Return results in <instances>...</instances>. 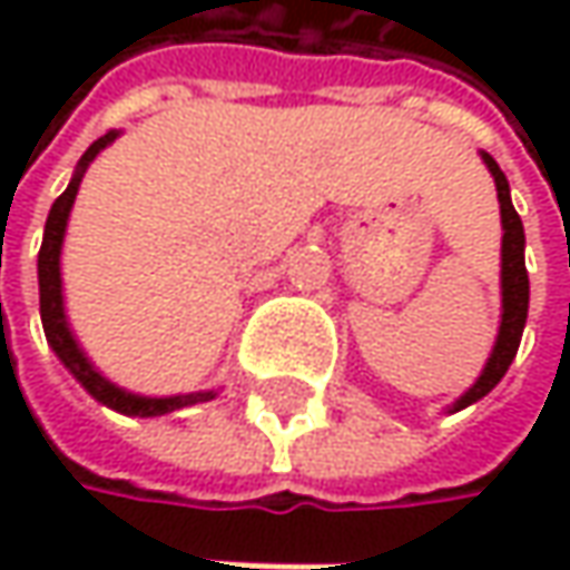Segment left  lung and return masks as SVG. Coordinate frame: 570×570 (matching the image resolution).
Masks as SVG:
<instances>
[{
	"label": "left lung",
	"instance_id": "8db88e82",
	"mask_svg": "<svg viewBox=\"0 0 570 570\" xmlns=\"http://www.w3.org/2000/svg\"><path fill=\"white\" fill-rule=\"evenodd\" d=\"M485 165L492 170L494 187H498V203H501V225H504V240H501V301H504V314H501V333L494 342V352L482 377L472 383L466 396H460L453 409H466L475 400H482L494 383L508 374V367L514 362L517 348H520V336H523V323H527V307H530V275H527V263H523V222L517 215L514 203H511V187L504 170L498 167L492 155H482Z\"/></svg>",
	"mask_w": 570,
	"mask_h": 570
}]
</instances>
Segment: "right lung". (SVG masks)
I'll return each instance as SVG.
<instances>
[{
    "label": "right lung",
    "mask_w": 570,
    "mask_h": 570,
    "mask_svg": "<svg viewBox=\"0 0 570 570\" xmlns=\"http://www.w3.org/2000/svg\"><path fill=\"white\" fill-rule=\"evenodd\" d=\"M117 139V132H107L100 136L98 142L91 145L81 161H78L76 177L72 184L66 187V193L59 196L47 215V228H43V244H40V253H37V278H40V320H43V333H47V342L53 345V352L59 355V362L66 364L76 381L98 400V403L117 409L122 415H165V412H174V409H184V405L193 403H206L215 393H189V396H167V400H148V396H136V393H126L120 386H114L110 381H104L98 371L91 367V362L81 355V348L72 340L69 333V323H66V314H62V282H59V250H62V234H66V218H69V208L76 203L78 184H81V174L85 167L95 161L104 145H110Z\"/></svg>",
    "instance_id": "right-lung-1"
}]
</instances>
